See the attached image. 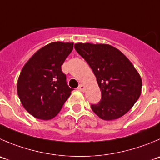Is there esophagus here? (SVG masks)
I'll use <instances>...</instances> for the list:
<instances>
[{"label":"esophagus","instance_id":"obj_1","mask_svg":"<svg viewBox=\"0 0 160 160\" xmlns=\"http://www.w3.org/2000/svg\"><path fill=\"white\" fill-rule=\"evenodd\" d=\"M78 89H80V90H81V91H84V90H85V86H83L82 84L79 85V86H78Z\"/></svg>","mask_w":160,"mask_h":160}]
</instances>
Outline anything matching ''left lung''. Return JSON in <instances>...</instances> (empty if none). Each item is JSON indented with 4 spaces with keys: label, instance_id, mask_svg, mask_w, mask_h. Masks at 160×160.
Returning a JSON list of instances; mask_svg holds the SVG:
<instances>
[{
    "label": "left lung",
    "instance_id": "1",
    "mask_svg": "<svg viewBox=\"0 0 160 160\" xmlns=\"http://www.w3.org/2000/svg\"><path fill=\"white\" fill-rule=\"evenodd\" d=\"M74 48L89 63L101 91L100 102L91 104L94 113L113 120L128 112L141 95L142 81L127 56L106 44L77 43Z\"/></svg>",
    "mask_w": 160,
    "mask_h": 160
}]
</instances>
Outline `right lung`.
I'll use <instances>...</instances> for the list:
<instances>
[{
  "label": "right lung",
  "mask_w": 160,
  "mask_h": 160,
  "mask_svg": "<svg viewBox=\"0 0 160 160\" xmlns=\"http://www.w3.org/2000/svg\"><path fill=\"white\" fill-rule=\"evenodd\" d=\"M74 43L52 42L36 52L26 63L17 82L24 108L39 119L49 120L60 112L73 89L68 86L61 66Z\"/></svg>",
  "instance_id": "right-lung-1"
}]
</instances>
